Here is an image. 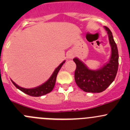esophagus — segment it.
I'll list each match as a JSON object with an SVG mask.
<instances>
[{
	"instance_id": "esophagus-1",
	"label": "esophagus",
	"mask_w": 130,
	"mask_h": 130,
	"mask_svg": "<svg viewBox=\"0 0 130 130\" xmlns=\"http://www.w3.org/2000/svg\"><path fill=\"white\" fill-rule=\"evenodd\" d=\"M73 57V55L72 54H71V53H69V54H68V55H67V57L70 59L72 58Z\"/></svg>"
}]
</instances>
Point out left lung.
Listing matches in <instances>:
<instances>
[{"label":"left lung","mask_w":130,"mask_h":130,"mask_svg":"<svg viewBox=\"0 0 130 130\" xmlns=\"http://www.w3.org/2000/svg\"><path fill=\"white\" fill-rule=\"evenodd\" d=\"M107 31L111 46L110 60L103 68L97 70L89 69L77 58L73 59L76 64L75 80L79 88L87 92L99 93L105 90L115 80L118 69L119 55L117 45L109 29L104 26Z\"/></svg>","instance_id":"1"}]
</instances>
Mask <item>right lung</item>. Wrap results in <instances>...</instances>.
I'll use <instances>...</instances> for the list:
<instances>
[{
  "label": "right lung",
  "instance_id": "1",
  "mask_svg": "<svg viewBox=\"0 0 130 130\" xmlns=\"http://www.w3.org/2000/svg\"><path fill=\"white\" fill-rule=\"evenodd\" d=\"M65 62V61H63L58 67L57 69L55 70L54 72H53V74L52 75L50 78L46 82H44V84H43L41 85V86H38V87H35V88H23V87H20V86H18V85H17L16 84L14 83L12 80L11 81L13 83V84H14L18 89L21 90L22 92H24L25 94H27V95L34 97H39L41 96V95H45V94H48V93L50 92L53 90V89L54 88L58 73L59 70H60V69H61V67H62V65H63V63Z\"/></svg>",
  "mask_w": 130,
  "mask_h": 130
}]
</instances>
